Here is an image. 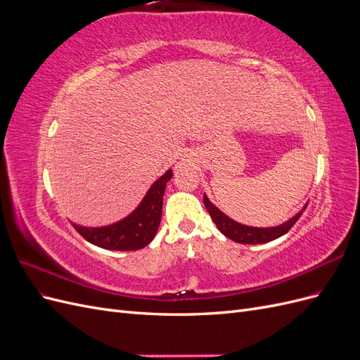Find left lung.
Masks as SVG:
<instances>
[{"instance_id": "8db88e82", "label": "left lung", "mask_w": 360, "mask_h": 360, "mask_svg": "<svg viewBox=\"0 0 360 360\" xmlns=\"http://www.w3.org/2000/svg\"><path fill=\"white\" fill-rule=\"evenodd\" d=\"M204 205L207 212L210 213L213 222L216 224V226L219 228V231L226 236L231 240L237 242V243H243V245H258V243H267L275 240V238L284 236L285 233H288L291 230V226L299 221V217L302 216L303 210L307 209V205L303 207V210L299 212L296 216H292L290 221H287L285 224H282L279 226H274V228H254V226H246L242 224H237L236 221L230 219L226 214H224L219 209L209 201V198L204 195Z\"/></svg>"}]
</instances>
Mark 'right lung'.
<instances>
[{
    "label": "right lung",
    "mask_w": 360,
    "mask_h": 360,
    "mask_svg": "<svg viewBox=\"0 0 360 360\" xmlns=\"http://www.w3.org/2000/svg\"><path fill=\"white\" fill-rule=\"evenodd\" d=\"M172 177L171 169L153 183L138 209L126 219L103 228H85L75 225L86 242L103 249L138 250L147 246L158 231L162 216V200L165 186Z\"/></svg>",
    "instance_id": "obj_1"
}]
</instances>
